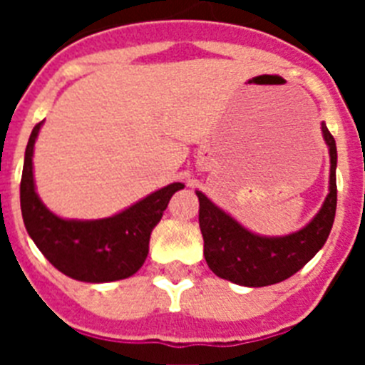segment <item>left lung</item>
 <instances>
[{
	"label": "left lung",
	"mask_w": 365,
	"mask_h": 365,
	"mask_svg": "<svg viewBox=\"0 0 365 365\" xmlns=\"http://www.w3.org/2000/svg\"><path fill=\"white\" fill-rule=\"evenodd\" d=\"M322 137L331 163L329 193L318 214L299 230L287 235L256 234L195 190L205 259L215 276L243 287L274 285L303 269L324 247L336 214V143L325 122Z\"/></svg>",
	"instance_id": "obj_1"
}]
</instances>
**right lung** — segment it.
Listing matches in <instances>:
<instances>
[{
  "label": "right lung",
  "mask_w": 365,
  "mask_h": 365,
  "mask_svg": "<svg viewBox=\"0 0 365 365\" xmlns=\"http://www.w3.org/2000/svg\"><path fill=\"white\" fill-rule=\"evenodd\" d=\"M43 122L34 125L25 150L19 201L25 228L51 265L86 283H109L133 276L148 257L150 235L172 195L185 188L172 182L117 214L102 219H67L51 212L36 192L34 144Z\"/></svg>",
  "instance_id": "add662e5"
}]
</instances>
